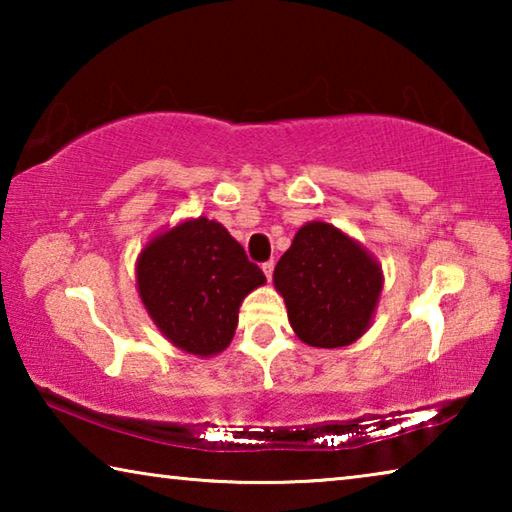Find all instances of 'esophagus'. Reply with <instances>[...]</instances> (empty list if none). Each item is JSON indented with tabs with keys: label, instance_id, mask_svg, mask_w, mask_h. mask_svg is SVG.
Wrapping results in <instances>:
<instances>
[{
	"label": "esophagus",
	"instance_id": "obj_1",
	"mask_svg": "<svg viewBox=\"0 0 512 512\" xmlns=\"http://www.w3.org/2000/svg\"><path fill=\"white\" fill-rule=\"evenodd\" d=\"M273 268H275L273 259H271V262H264V264H262V271H264V275H266V280H271V277H273Z\"/></svg>",
	"mask_w": 512,
	"mask_h": 512
}]
</instances>
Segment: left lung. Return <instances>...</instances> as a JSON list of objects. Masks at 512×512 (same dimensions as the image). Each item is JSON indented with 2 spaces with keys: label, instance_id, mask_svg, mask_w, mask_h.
I'll list each match as a JSON object with an SVG mask.
<instances>
[{
  "label": "left lung",
  "instance_id": "1",
  "mask_svg": "<svg viewBox=\"0 0 512 512\" xmlns=\"http://www.w3.org/2000/svg\"><path fill=\"white\" fill-rule=\"evenodd\" d=\"M293 332L314 348H343L366 332L381 293V268L334 225H302L273 273Z\"/></svg>",
  "mask_w": 512,
  "mask_h": 512
}]
</instances>
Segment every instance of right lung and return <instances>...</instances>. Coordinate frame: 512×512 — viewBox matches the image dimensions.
Segmentation results:
<instances>
[{
    "instance_id": "obj_1",
    "label": "right lung",
    "mask_w": 512,
    "mask_h": 512,
    "mask_svg": "<svg viewBox=\"0 0 512 512\" xmlns=\"http://www.w3.org/2000/svg\"><path fill=\"white\" fill-rule=\"evenodd\" d=\"M264 282L239 241L205 216L162 232L137 259V289L153 323L198 357L228 348L241 300Z\"/></svg>"
}]
</instances>
